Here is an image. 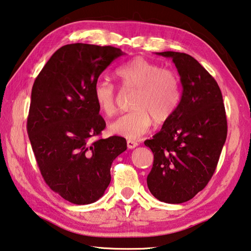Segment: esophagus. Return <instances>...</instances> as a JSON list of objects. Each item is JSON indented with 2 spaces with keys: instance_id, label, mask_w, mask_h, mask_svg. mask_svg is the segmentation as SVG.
Listing matches in <instances>:
<instances>
[{
  "instance_id": "1",
  "label": "esophagus",
  "mask_w": 251,
  "mask_h": 251,
  "mask_svg": "<svg viewBox=\"0 0 251 251\" xmlns=\"http://www.w3.org/2000/svg\"><path fill=\"white\" fill-rule=\"evenodd\" d=\"M138 146V142L134 141V140H127V147H128V149H134L136 147Z\"/></svg>"
}]
</instances>
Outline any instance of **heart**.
<instances>
[{
  "mask_svg": "<svg viewBox=\"0 0 251 251\" xmlns=\"http://www.w3.org/2000/svg\"><path fill=\"white\" fill-rule=\"evenodd\" d=\"M123 89L135 90L131 112L122 115L109 125L113 135L138 139L155 124L169 121L180 102V80L177 74L141 56L120 66L115 72ZM93 99L105 116L116 112V89L110 81L100 79L93 85Z\"/></svg>",
  "mask_w": 251,
  "mask_h": 251,
  "instance_id": "1",
  "label": "heart"
}]
</instances>
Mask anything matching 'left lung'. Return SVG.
<instances>
[{"instance_id":"left-lung-1","label":"left lung","mask_w":251,"mask_h":251,"mask_svg":"<svg viewBox=\"0 0 251 251\" xmlns=\"http://www.w3.org/2000/svg\"><path fill=\"white\" fill-rule=\"evenodd\" d=\"M156 54L172 58L183 91L173 116L145 141L154 156L147 184L160 201L183 203L212 177L226 140V115L218 82L197 60L173 51Z\"/></svg>"}]
</instances>
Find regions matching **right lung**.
Instances as JSON below:
<instances>
[{
  "mask_svg": "<svg viewBox=\"0 0 251 251\" xmlns=\"http://www.w3.org/2000/svg\"><path fill=\"white\" fill-rule=\"evenodd\" d=\"M124 55L121 49L73 43L58 49L34 80L27 121L29 140L46 183L65 200L89 204L111 181V165L127 149L112 136L91 141L105 128L93 99L101 73Z\"/></svg>",
  "mask_w": 251,
  "mask_h": 251,
  "instance_id": "obj_1",
  "label": "right lung"
}]
</instances>
